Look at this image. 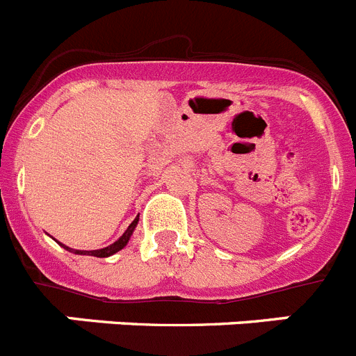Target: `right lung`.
<instances>
[{
  "mask_svg": "<svg viewBox=\"0 0 356 356\" xmlns=\"http://www.w3.org/2000/svg\"><path fill=\"white\" fill-rule=\"evenodd\" d=\"M137 222H139V217H135L134 222H131L130 226L127 228V232L121 235V237L118 238V241L114 242V244H110V246L106 248H102V250H92V251H81V250H72V248L65 246V244H62V242H58L64 250L71 251V253L74 254H90V257H97V259H106V257H110V254L118 253V251H121L122 248L127 246L128 241H130V237L134 235V229L137 228Z\"/></svg>",
  "mask_w": 356,
  "mask_h": 356,
  "instance_id": "right-lung-1",
  "label": "right lung"
}]
</instances>
